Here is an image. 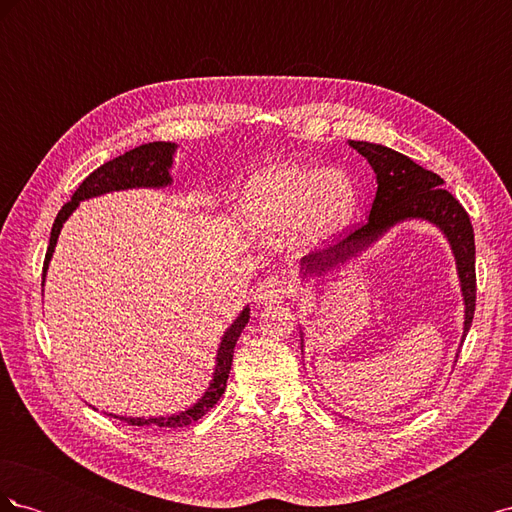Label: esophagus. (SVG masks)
Instances as JSON below:
<instances>
[{"instance_id":"34e87169","label":"esophagus","mask_w":512,"mask_h":512,"mask_svg":"<svg viewBox=\"0 0 512 512\" xmlns=\"http://www.w3.org/2000/svg\"><path fill=\"white\" fill-rule=\"evenodd\" d=\"M290 294H292V284L286 280V277L269 275V277H265V280H260L256 284L254 299L258 303L271 305V303H282L284 299L290 297Z\"/></svg>"}]
</instances>
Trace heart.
I'll return each instance as SVG.
<instances>
[{"label":"heart","mask_w":512,"mask_h":512,"mask_svg":"<svg viewBox=\"0 0 512 512\" xmlns=\"http://www.w3.org/2000/svg\"><path fill=\"white\" fill-rule=\"evenodd\" d=\"M359 192L348 173L297 162L262 168L241 196L245 228L262 241L292 237L301 247L331 241L354 218Z\"/></svg>","instance_id":"1"}]
</instances>
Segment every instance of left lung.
I'll list each match as a JSON object with an SVG mask.
<instances>
[{
	"mask_svg": "<svg viewBox=\"0 0 512 512\" xmlns=\"http://www.w3.org/2000/svg\"><path fill=\"white\" fill-rule=\"evenodd\" d=\"M348 145L359 151L374 168L378 183L376 198L363 226L350 232L346 239L329 247V250L301 258V286L305 288L309 280H324L327 275L344 269L348 262L365 254L395 226L404 222H427L442 232L455 258L459 290L463 297V344L472 327L476 305V247L470 215L451 192L442 188L444 181L436 173L418 166L404 153L367 141H348ZM299 337L303 352V331H299Z\"/></svg>",
	"mask_w": 512,
	"mask_h": 512,
	"instance_id": "left-lung-1",
	"label": "left lung"
}]
</instances>
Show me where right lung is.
<instances>
[{
    "instance_id": "1",
    "label": "right lung",
    "mask_w": 512,
    "mask_h": 512,
    "mask_svg": "<svg viewBox=\"0 0 512 512\" xmlns=\"http://www.w3.org/2000/svg\"><path fill=\"white\" fill-rule=\"evenodd\" d=\"M179 145L175 143H147L136 149H130L123 153V156L102 164L98 170H94L81 185L79 190L72 194L70 203L61 207L57 213L53 230H51V239H49V250H46L44 258V269H42V286L46 282V271H49L51 258L55 254V245L61 235V228L68 222L70 215L79 209L83 200L104 196L111 192H121V190H162L170 188L173 185V175H170V168H173L175 162V153ZM44 292V290H42ZM250 322V305H245L241 309V314L232 320L230 327L224 331L218 352H215V367H213V376L209 380V386L205 393L200 395L192 406H188L181 412L175 414H166V416H126V414H113L106 412L108 416H115L119 421H126L128 425H158V427H185L192 425L198 418H203L222 397L226 391V380L232 367V354H235V344L245 329V324ZM94 408V406H91Z\"/></svg>"
}]
</instances>
